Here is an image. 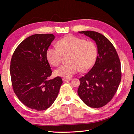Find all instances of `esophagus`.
I'll use <instances>...</instances> for the list:
<instances>
[{
	"label": "esophagus",
	"instance_id": "1",
	"mask_svg": "<svg viewBox=\"0 0 134 134\" xmlns=\"http://www.w3.org/2000/svg\"><path fill=\"white\" fill-rule=\"evenodd\" d=\"M71 80V78H63V81H67V80Z\"/></svg>",
	"mask_w": 134,
	"mask_h": 134
}]
</instances>
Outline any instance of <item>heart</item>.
<instances>
[{
  "label": "heart",
  "mask_w": 134,
  "mask_h": 134,
  "mask_svg": "<svg viewBox=\"0 0 134 134\" xmlns=\"http://www.w3.org/2000/svg\"><path fill=\"white\" fill-rule=\"evenodd\" d=\"M57 47H49L46 52L47 59L54 66L62 62L64 56H68L69 63L57 69V76L70 78L78 72L86 71L94 64L97 55V49L94 42L82 38L69 35L60 40Z\"/></svg>",
  "instance_id": "heart-1"
}]
</instances>
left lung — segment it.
I'll return each instance as SVG.
<instances>
[{"mask_svg": "<svg viewBox=\"0 0 134 134\" xmlns=\"http://www.w3.org/2000/svg\"><path fill=\"white\" fill-rule=\"evenodd\" d=\"M94 40L98 55L91 69L79 79L78 94L92 108H100L111 101L121 80V63L114 46L103 35L86 31L79 32Z\"/></svg>", "mask_w": 134, "mask_h": 134, "instance_id": "1", "label": "left lung"}]
</instances>
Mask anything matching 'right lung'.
Returning <instances> with one entry per match:
<instances>
[{"label": "right lung", "mask_w": 134, "mask_h": 134, "mask_svg": "<svg viewBox=\"0 0 134 134\" xmlns=\"http://www.w3.org/2000/svg\"><path fill=\"white\" fill-rule=\"evenodd\" d=\"M55 36L35 34L20 43L12 55L10 73L14 92L26 106L37 111L49 108L63 83L60 76L49 79L52 70L46 52Z\"/></svg>", "instance_id": "right-lung-1"}]
</instances>
